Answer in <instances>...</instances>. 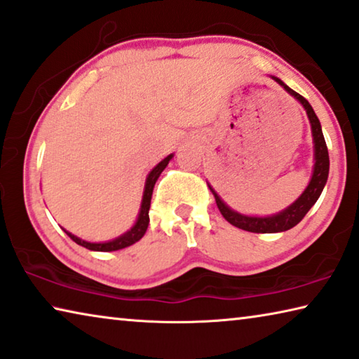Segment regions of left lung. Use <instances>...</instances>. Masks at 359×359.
Masks as SVG:
<instances>
[{
  "instance_id": "obj_1",
  "label": "left lung",
  "mask_w": 359,
  "mask_h": 359,
  "mask_svg": "<svg viewBox=\"0 0 359 359\" xmlns=\"http://www.w3.org/2000/svg\"><path fill=\"white\" fill-rule=\"evenodd\" d=\"M270 78L275 79V81L280 84L281 88H284L286 93L291 94L292 97L305 108L306 116H309V121L311 126L313 159H315V164H313L311 179L302 195H300L297 200L291 204V206L283 209L281 212L266 215V217H257V215H244L241 212H238V210H233L229 204H226L217 195V193H215L212 187L208 184L209 190L212 191V195L215 198V203H217V208L222 212V215L225 217V220L230 222L231 225L238 226V229L252 231V233H280V231L291 230L292 226L297 225L299 222L305 217V214L309 212L313 204L318 201V198H320L324 185H326V182H327V175H329V153H327L326 140H324V135L321 130V123H320V119H318L316 113L313 111V108L309 104V100L304 99L302 95L295 93V90H292L287 86V84H284L280 78H276V76H270Z\"/></svg>"
}]
</instances>
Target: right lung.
<instances>
[{"label":"right lung","mask_w":359,"mask_h":359,"mask_svg":"<svg viewBox=\"0 0 359 359\" xmlns=\"http://www.w3.org/2000/svg\"><path fill=\"white\" fill-rule=\"evenodd\" d=\"M172 153L168 155L166 158L163 159V161H159L155 168L150 170V174L147 175V180H145V189H144V196H142V203H140V210H139V215H137V220H135V224L130 226V229L123 233V235H119L115 240H110V241H104V243H90V241H84L81 238H78L75 235H72L70 231H67L64 229V231L67 233L68 236L72 238L73 241L79 246L89 249V251H99V252H111V251H118V249H124L130 246V244L137 243L142 236L145 235L147 229H149V210H150V203H151V195H153V189H155V184L159 175L166 166L169 164L170 159H172Z\"/></svg>","instance_id":"1"}]
</instances>
